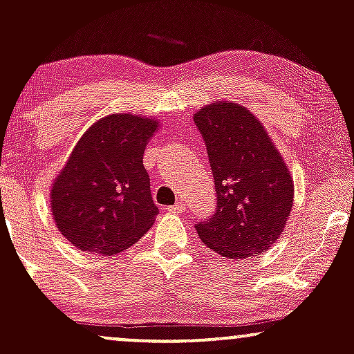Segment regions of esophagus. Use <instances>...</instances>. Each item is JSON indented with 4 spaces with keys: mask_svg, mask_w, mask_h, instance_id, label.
I'll return each instance as SVG.
<instances>
[{
    "mask_svg": "<svg viewBox=\"0 0 354 354\" xmlns=\"http://www.w3.org/2000/svg\"><path fill=\"white\" fill-rule=\"evenodd\" d=\"M169 211V213H174V214H180V213H183V211H185V205H183L181 201H178L176 205H171V206H168V208H166Z\"/></svg>",
    "mask_w": 354,
    "mask_h": 354,
    "instance_id": "34e87169",
    "label": "esophagus"
}]
</instances>
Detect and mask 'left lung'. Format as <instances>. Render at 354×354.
Instances as JSON below:
<instances>
[{"mask_svg":"<svg viewBox=\"0 0 354 354\" xmlns=\"http://www.w3.org/2000/svg\"><path fill=\"white\" fill-rule=\"evenodd\" d=\"M205 140L216 209L196 225L209 250L230 259L256 256L279 238L293 208L295 186L283 156L258 118L218 101L194 115Z\"/></svg>","mask_w":354,"mask_h":354,"instance_id":"left-lung-1","label":"left lung"}]
</instances>
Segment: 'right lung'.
Returning a JSON list of instances; mask_svg holds the SVG:
<instances>
[{
	"instance_id": "add662e5",
	"label": "right lung",
	"mask_w": 354,
	"mask_h": 354,
	"mask_svg": "<svg viewBox=\"0 0 354 354\" xmlns=\"http://www.w3.org/2000/svg\"><path fill=\"white\" fill-rule=\"evenodd\" d=\"M158 128L156 120L115 113L81 136L50 194L56 228L73 246L111 256L148 233L160 209L143 154Z\"/></svg>"
}]
</instances>
